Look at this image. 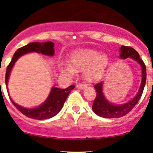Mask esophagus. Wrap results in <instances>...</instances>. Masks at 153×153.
Listing matches in <instances>:
<instances>
[{
    "label": "esophagus",
    "mask_w": 153,
    "mask_h": 153,
    "mask_svg": "<svg viewBox=\"0 0 153 153\" xmlns=\"http://www.w3.org/2000/svg\"><path fill=\"white\" fill-rule=\"evenodd\" d=\"M76 87L78 88H80V89H82V88H85V87H86V85L85 84H77L76 85Z\"/></svg>",
    "instance_id": "esophagus-1"
}]
</instances>
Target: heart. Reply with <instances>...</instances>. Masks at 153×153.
Masks as SVG:
<instances>
[{
	"instance_id": "obj_1",
	"label": "heart",
	"mask_w": 153,
	"mask_h": 153,
	"mask_svg": "<svg viewBox=\"0 0 153 153\" xmlns=\"http://www.w3.org/2000/svg\"><path fill=\"white\" fill-rule=\"evenodd\" d=\"M71 66L62 68L63 72L73 75L75 71L84 70L83 76L88 82H94L102 76L108 64V57L92 49H80L72 54Z\"/></svg>"
}]
</instances>
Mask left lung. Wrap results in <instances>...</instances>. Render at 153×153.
<instances>
[{
  "mask_svg": "<svg viewBox=\"0 0 153 153\" xmlns=\"http://www.w3.org/2000/svg\"><path fill=\"white\" fill-rule=\"evenodd\" d=\"M120 51L121 58L126 59L127 57H130V58L136 60L141 65L142 74H143L142 75L141 85H140L137 94L131 101L124 103V104L117 105L109 103L105 98L102 91L103 82L96 84L94 85V88L96 91V96L95 98L94 103H93L92 109L95 112V114H96L99 117H103V118H119V117H124L129 112H130L141 98L145 85V82H146V67H145L143 59L140 58L138 52L132 47L126 46H122Z\"/></svg>",
  "mask_w": 153,
  "mask_h": 153,
  "instance_id": "obj_1",
  "label": "left lung"
}]
</instances>
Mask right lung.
I'll use <instances>...</instances> for the list:
<instances>
[{
    "label": "right lung",
    "mask_w": 153,
    "mask_h": 153,
    "mask_svg": "<svg viewBox=\"0 0 153 153\" xmlns=\"http://www.w3.org/2000/svg\"><path fill=\"white\" fill-rule=\"evenodd\" d=\"M35 52L37 53H42L45 55L53 56L54 54V43L52 42H47L45 43L39 42H31L27 45L21 47L16 51L12 60L10 61L6 69V84H8V78L12 68L14 65V63L16 62L21 56L23 54L29 53V52ZM75 88V85H71L65 89H61L58 88L53 87L51 90V92L46 101L39 106L34 108H26L24 107L19 106L18 104L13 102L10 99L12 103L16 106L21 113L26 116L29 118H32L38 120H42L53 117L54 116L59 113L62 107L66 101L68 95L71 91Z\"/></svg>",
    "instance_id": "add662e5"
}]
</instances>
